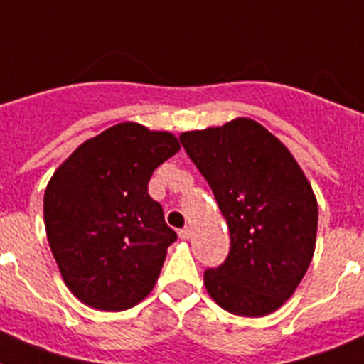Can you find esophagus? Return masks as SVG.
<instances>
[{
    "label": "esophagus",
    "instance_id": "obj_1",
    "mask_svg": "<svg viewBox=\"0 0 364 364\" xmlns=\"http://www.w3.org/2000/svg\"><path fill=\"white\" fill-rule=\"evenodd\" d=\"M178 237L182 240H188L189 237H191V228H184V230L178 231Z\"/></svg>",
    "mask_w": 364,
    "mask_h": 364
}]
</instances>
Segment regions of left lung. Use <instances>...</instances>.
Listing matches in <instances>:
<instances>
[{"label":"left lung","instance_id":"8db88e82","mask_svg":"<svg viewBox=\"0 0 364 364\" xmlns=\"http://www.w3.org/2000/svg\"><path fill=\"white\" fill-rule=\"evenodd\" d=\"M180 142L230 228V253L204 272L205 290L230 314H272L314 257L319 211L310 182L284 144L250 118L182 133Z\"/></svg>","mask_w":364,"mask_h":364}]
</instances>
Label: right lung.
Here are the masks:
<instances>
[{"instance_id":"add662e5","label":"right lung","mask_w":364,"mask_h":364,"mask_svg":"<svg viewBox=\"0 0 364 364\" xmlns=\"http://www.w3.org/2000/svg\"><path fill=\"white\" fill-rule=\"evenodd\" d=\"M180 144L171 133L125 122L83 142L45 189L50 252L83 304L122 311L146 299L176 233L147 184Z\"/></svg>"}]
</instances>
